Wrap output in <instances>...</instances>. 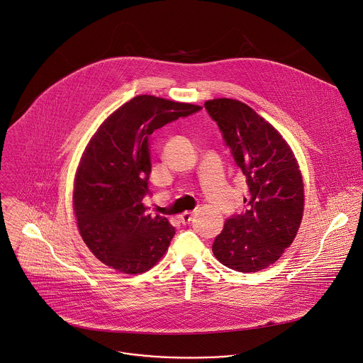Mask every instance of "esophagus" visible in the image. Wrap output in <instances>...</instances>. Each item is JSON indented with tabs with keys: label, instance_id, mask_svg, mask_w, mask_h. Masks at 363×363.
Returning <instances> with one entry per match:
<instances>
[{
	"label": "esophagus",
	"instance_id": "esophagus-1",
	"mask_svg": "<svg viewBox=\"0 0 363 363\" xmlns=\"http://www.w3.org/2000/svg\"><path fill=\"white\" fill-rule=\"evenodd\" d=\"M192 216H194V212L186 211V212H184V213H181V215H179V219H181V222H182V223H189V222H191V219H192Z\"/></svg>",
	"mask_w": 363,
	"mask_h": 363
}]
</instances>
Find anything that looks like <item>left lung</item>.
<instances>
[{
    "instance_id": "left-lung-1",
    "label": "left lung",
    "mask_w": 363,
    "mask_h": 363,
    "mask_svg": "<svg viewBox=\"0 0 363 363\" xmlns=\"http://www.w3.org/2000/svg\"><path fill=\"white\" fill-rule=\"evenodd\" d=\"M248 195L245 211L225 220L212 252L238 272H258L292 244L303 213V182L296 160L279 133L247 104L218 98L205 102Z\"/></svg>"
}]
</instances>
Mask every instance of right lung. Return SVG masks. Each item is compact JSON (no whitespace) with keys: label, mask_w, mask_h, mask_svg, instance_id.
Segmentation results:
<instances>
[{"label":"right lung","mask_w":363,"mask_h":363,"mask_svg":"<svg viewBox=\"0 0 363 363\" xmlns=\"http://www.w3.org/2000/svg\"><path fill=\"white\" fill-rule=\"evenodd\" d=\"M202 109L138 95L109 115L89 141L74 191L79 233L91 252L123 274H143L165 254L175 228L147 213L151 134Z\"/></svg>","instance_id":"1"}]
</instances>
